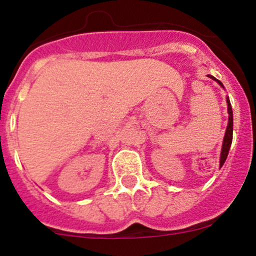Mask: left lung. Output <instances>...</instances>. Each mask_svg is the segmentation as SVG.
Listing matches in <instances>:
<instances>
[{
	"label": "left lung",
	"mask_w": 256,
	"mask_h": 256,
	"mask_svg": "<svg viewBox=\"0 0 256 256\" xmlns=\"http://www.w3.org/2000/svg\"><path fill=\"white\" fill-rule=\"evenodd\" d=\"M212 80L217 81L223 87L220 81H218L217 78H214V76L208 75ZM228 104V113H229V122H228V128L226 131V136H224V140H223V146H222V152H220V167L224 164L226 160L228 158V154H229V149L232 146V126H234V118H232V104H230L229 98L226 100Z\"/></svg>",
	"instance_id": "left-lung-1"
}]
</instances>
